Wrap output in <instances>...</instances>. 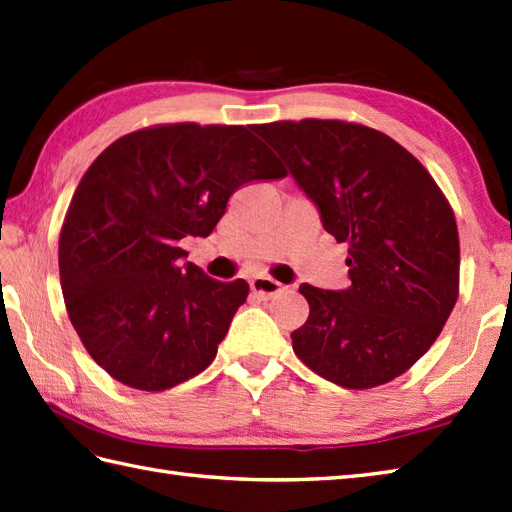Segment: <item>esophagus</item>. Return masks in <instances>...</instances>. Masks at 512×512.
Segmentation results:
<instances>
[{"mask_svg":"<svg viewBox=\"0 0 512 512\" xmlns=\"http://www.w3.org/2000/svg\"><path fill=\"white\" fill-rule=\"evenodd\" d=\"M248 285H251L253 294H257L259 299H270V296H275L281 292V283L270 279V277H253L251 281H248Z\"/></svg>","mask_w":512,"mask_h":512,"instance_id":"34e87169","label":"esophagus"}]
</instances>
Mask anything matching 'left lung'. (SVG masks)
<instances>
[{
  "label": "left lung",
  "instance_id": "left-lung-1",
  "mask_svg": "<svg viewBox=\"0 0 512 512\" xmlns=\"http://www.w3.org/2000/svg\"><path fill=\"white\" fill-rule=\"evenodd\" d=\"M349 246L347 290L303 283L310 303L292 349L342 388L382 386L432 347L458 299L460 246L443 192L395 139L360 124L253 126Z\"/></svg>",
  "mask_w": 512,
  "mask_h": 512
}]
</instances>
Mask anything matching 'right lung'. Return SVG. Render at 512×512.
Masks as SVG:
<instances>
[{"label": "right lung", "instance_id": "right-lung-1", "mask_svg": "<svg viewBox=\"0 0 512 512\" xmlns=\"http://www.w3.org/2000/svg\"><path fill=\"white\" fill-rule=\"evenodd\" d=\"M285 176L244 126H154L91 163L58 242L71 325L91 358L130 388L159 392L205 371L246 296L185 261L181 240L207 237L229 198Z\"/></svg>", "mask_w": 512, "mask_h": 512}]
</instances>
